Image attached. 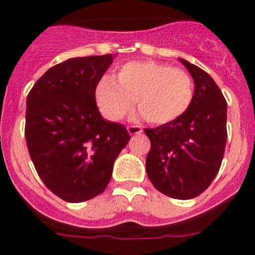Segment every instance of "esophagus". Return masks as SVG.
Instances as JSON below:
<instances>
[{"mask_svg": "<svg viewBox=\"0 0 255 255\" xmlns=\"http://www.w3.org/2000/svg\"><path fill=\"white\" fill-rule=\"evenodd\" d=\"M127 131L129 132V135H138V133L142 132V128L139 126H128Z\"/></svg>", "mask_w": 255, "mask_h": 255, "instance_id": "esophagus-1", "label": "esophagus"}]
</instances>
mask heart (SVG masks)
I'll use <instances>...</instances> for the list:
<instances>
[{
    "label": "heart",
    "mask_w": 255,
    "mask_h": 255,
    "mask_svg": "<svg viewBox=\"0 0 255 255\" xmlns=\"http://www.w3.org/2000/svg\"><path fill=\"white\" fill-rule=\"evenodd\" d=\"M194 98V82L186 71L155 61L123 65L117 79L105 75L95 87V101L102 115L117 122L139 111L151 124H168L182 117Z\"/></svg>",
    "instance_id": "b5f03b06"
}]
</instances>
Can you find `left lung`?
I'll use <instances>...</instances> for the list:
<instances>
[{
  "label": "left lung",
  "instance_id": "1",
  "mask_svg": "<svg viewBox=\"0 0 255 255\" xmlns=\"http://www.w3.org/2000/svg\"><path fill=\"white\" fill-rule=\"evenodd\" d=\"M179 60L194 79V98L177 120L144 129L151 143L146 172L160 192L191 199L210 186L221 165L227 143V101L209 73Z\"/></svg>",
  "mask_w": 255,
  "mask_h": 255
}]
</instances>
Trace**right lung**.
Here are the masks:
<instances>
[{"mask_svg": "<svg viewBox=\"0 0 255 255\" xmlns=\"http://www.w3.org/2000/svg\"><path fill=\"white\" fill-rule=\"evenodd\" d=\"M112 61V54L69 58L46 71L27 97L31 160L45 186L67 202L105 191L131 139L124 126L102 119L95 102V87Z\"/></svg>", "mask_w": 255, "mask_h": 255, "instance_id": "right-lung-1", "label": "right lung"}]
</instances>
